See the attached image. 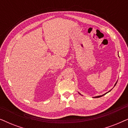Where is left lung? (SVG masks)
Wrapping results in <instances>:
<instances>
[{
  "label": "left lung",
  "mask_w": 128,
  "mask_h": 128,
  "mask_svg": "<svg viewBox=\"0 0 128 128\" xmlns=\"http://www.w3.org/2000/svg\"><path fill=\"white\" fill-rule=\"evenodd\" d=\"M117 82H118V81H117ZM116 83H117V82H116V83H115V86H115V85H116ZM110 91H111V90H110ZM110 91H109V92H110ZM106 93H107V92H106ZM106 94H103V95H102V96H97V97H95V98H99V97H102V96H104L105 95V94H106Z\"/></svg>",
  "instance_id": "obj_1"
}]
</instances>
